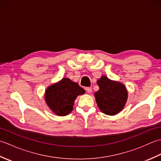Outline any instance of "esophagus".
<instances>
[{"label": "esophagus", "mask_w": 161, "mask_h": 161, "mask_svg": "<svg viewBox=\"0 0 161 161\" xmlns=\"http://www.w3.org/2000/svg\"><path fill=\"white\" fill-rule=\"evenodd\" d=\"M85 89H86V91L88 93H91L92 92V88L91 87H86V88H85Z\"/></svg>", "instance_id": "esophagus-1"}]
</instances>
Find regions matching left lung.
<instances>
[{"instance_id": "left-lung-1", "label": "left lung", "mask_w": 161, "mask_h": 161, "mask_svg": "<svg viewBox=\"0 0 161 161\" xmlns=\"http://www.w3.org/2000/svg\"><path fill=\"white\" fill-rule=\"evenodd\" d=\"M98 91L94 93L97 107L106 115H115L120 112L128 99V91L122 83L102 75L97 81Z\"/></svg>"}]
</instances>
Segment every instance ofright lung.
<instances>
[{
	"mask_svg": "<svg viewBox=\"0 0 161 161\" xmlns=\"http://www.w3.org/2000/svg\"><path fill=\"white\" fill-rule=\"evenodd\" d=\"M84 93L85 90L77 83L64 77L46 88L44 98L47 107L54 114L65 116L73 111L78 95Z\"/></svg>",
	"mask_w": 161,
	"mask_h": 161,
	"instance_id": "1",
	"label": "right lung"
}]
</instances>
